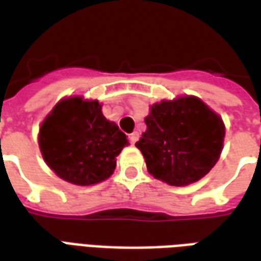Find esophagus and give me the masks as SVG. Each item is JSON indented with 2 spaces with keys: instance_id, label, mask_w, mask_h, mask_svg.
<instances>
[{
  "instance_id": "esophagus-1",
  "label": "esophagus",
  "mask_w": 261,
  "mask_h": 261,
  "mask_svg": "<svg viewBox=\"0 0 261 261\" xmlns=\"http://www.w3.org/2000/svg\"><path fill=\"white\" fill-rule=\"evenodd\" d=\"M138 137H140V134L137 131H134V133H131L130 136H128V140H130L131 144H136L138 141Z\"/></svg>"
}]
</instances>
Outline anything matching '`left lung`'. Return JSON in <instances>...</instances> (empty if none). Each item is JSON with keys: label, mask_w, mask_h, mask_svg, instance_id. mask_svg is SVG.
I'll return each mask as SVG.
<instances>
[{"label": "left lung", "mask_w": 261, "mask_h": 261, "mask_svg": "<svg viewBox=\"0 0 261 261\" xmlns=\"http://www.w3.org/2000/svg\"><path fill=\"white\" fill-rule=\"evenodd\" d=\"M145 124L147 131L136 147L155 179L170 186H187L217 164L225 125L200 99L186 96L155 103Z\"/></svg>", "instance_id": "8db88e82"}]
</instances>
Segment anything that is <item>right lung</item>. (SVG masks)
<instances>
[{
	"instance_id": "right-lung-1",
	"label": "right lung",
	"mask_w": 261,
	"mask_h": 261,
	"mask_svg": "<svg viewBox=\"0 0 261 261\" xmlns=\"http://www.w3.org/2000/svg\"><path fill=\"white\" fill-rule=\"evenodd\" d=\"M128 144L97 100L68 97L56 105L39 133L43 158L61 179L89 186L108 179L116 156Z\"/></svg>"
}]
</instances>
